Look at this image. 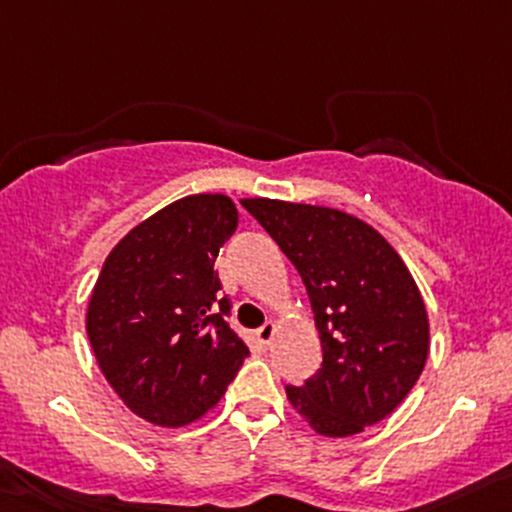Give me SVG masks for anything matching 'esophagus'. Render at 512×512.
Masks as SVG:
<instances>
[{
    "label": "esophagus",
    "mask_w": 512,
    "mask_h": 512,
    "mask_svg": "<svg viewBox=\"0 0 512 512\" xmlns=\"http://www.w3.org/2000/svg\"><path fill=\"white\" fill-rule=\"evenodd\" d=\"M275 332H277L275 322H265V324H262V327L255 332L257 344L267 349V347H270V344H272V339H275Z\"/></svg>",
    "instance_id": "obj_1"
}]
</instances>
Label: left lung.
<instances>
[{
    "instance_id": "8db88e82",
    "label": "left lung",
    "mask_w": 512,
    "mask_h": 512,
    "mask_svg": "<svg viewBox=\"0 0 512 512\" xmlns=\"http://www.w3.org/2000/svg\"><path fill=\"white\" fill-rule=\"evenodd\" d=\"M297 267L322 339V366L287 399L322 436H354L406 399L428 356V317L394 247L354 215L242 200Z\"/></svg>"
}]
</instances>
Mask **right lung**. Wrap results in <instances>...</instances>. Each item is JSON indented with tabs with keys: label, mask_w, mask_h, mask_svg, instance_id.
Segmentation results:
<instances>
[{
	"label": "right lung",
	"mask_w": 512,
	"mask_h": 512,
	"mask_svg": "<svg viewBox=\"0 0 512 512\" xmlns=\"http://www.w3.org/2000/svg\"><path fill=\"white\" fill-rule=\"evenodd\" d=\"M235 230L230 198L190 195L133 227L103 262L89 342L123 404L156 426L208 414L250 356L215 272Z\"/></svg>",
	"instance_id": "right-lung-1"
}]
</instances>
